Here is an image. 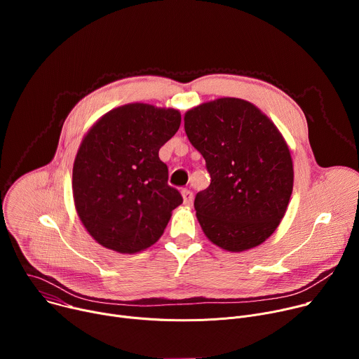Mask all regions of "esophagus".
<instances>
[{
    "instance_id": "34e87169",
    "label": "esophagus",
    "mask_w": 359,
    "mask_h": 359,
    "mask_svg": "<svg viewBox=\"0 0 359 359\" xmlns=\"http://www.w3.org/2000/svg\"><path fill=\"white\" fill-rule=\"evenodd\" d=\"M182 196H183V203L186 204V206H191V204H193V198H194L193 191L184 189V190H182Z\"/></svg>"
}]
</instances>
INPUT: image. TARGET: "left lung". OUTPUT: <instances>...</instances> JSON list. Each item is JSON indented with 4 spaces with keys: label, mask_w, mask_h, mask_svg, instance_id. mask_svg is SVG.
I'll list each match as a JSON object with an SVG mask.
<instances>
[{
    "label": "left lung",
    "mask_w": 359,
    "mask_h": 359,
    "mask_svg": "<svg viewBox=\"0 0 359 359\" xmlns=\"http://www.w3.org/2000/svg\"><path fill=\"white\" fill-rule=\"evenodd\" d=\"M184 130L212 177L194 198L204 234L233 252L264 243L284 217L294 184L291 153L277 126L250 102L220 97L187 111Z\"/></svg>",
    "instance_id": "1"
}]
</instances>
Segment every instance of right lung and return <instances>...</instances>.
Listing matches in <instances>:
<instances>
[{"mask_svg":"<svg viewBox=\"0 0 359 359\" xmlns=\"http://www.w3.org/2000/svg\"><path fill=\"white\" fill-rule=\"evenodd\" d=\"M180 121L172 108L128 104L105 114L85 135L72 191L82 224L100 245L135 254L163 234L183 197L168 184L159 149Z\"/></svg>","mask_w":359,"mask_h":359,"instance_id":"1","label":"right lung"}]
</instances>
